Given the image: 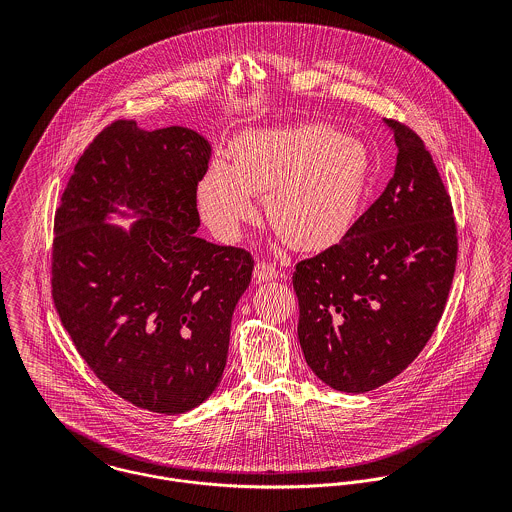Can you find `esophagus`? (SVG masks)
I'll return each mask as SVG.
<instances>
[{
	"label": "esophagus",
	"instance_id": "esophagus-1",
	"mask_svg": "<svg viewBox=\"0 0 512 512\" xmlns=\"http://www.w3.org/2000/svg\"><path fill=\"white\" fill-rule=\"evenodd\" d=\"M254 278H256V282H272V280L280 278V270L274 264L258 262L254 266Z\"/></svg>",
	"mask_w": 512,
	"mask_h": 512
}]
</instances>
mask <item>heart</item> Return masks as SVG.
Listing matches in <instances>:
<instances>
[{"instance_id": "heart-1", "label": "heart", "mask_w": 512, "mask_h": 512, "mask_svg": "<svg viewBox=\"0 0 512 512\" xmlns=\"http://www.w3.org/2000/svg\"><path fill=\"white\" fill-rule=\"evenodd\" d=\"M365 147L327 124L254 130L230 146L199 185L203 220L220 238H234L264 195L272 228L297 250L337 244L355 224L370 187Z\"/></svg>"}]
</instances>
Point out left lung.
Masks as SVG:
<instances>
[{
    "label": "left lung",
    "instance_id": "8db88e82",
    "mask_svg": "<svg viewBox=\"0 0 512 512\" xmlns=\"http://www.w3.org/2000/svg\"><path fill=\"white\" fill-rule=\"evenodd\" d=\"M394 175L343 240L293 272L303 357L327 386L361 394L410 365L438 327L457 262L451 199L416 132L384 120Z\"/></svg>",
    "mask_w": 512,
    "mask_h": 512
}]
</instances>
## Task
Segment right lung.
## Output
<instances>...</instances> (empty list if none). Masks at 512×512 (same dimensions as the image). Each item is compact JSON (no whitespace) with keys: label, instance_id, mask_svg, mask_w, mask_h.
Returning <instances> with one entry per match:
<instances>
[{"label":"right lung","instance_id":"1","mask_svg":"<svg viewBox=\"0 0 512 512\" xmlns=\"http://www.w3.org/2000/svg\"><path fill=\"white\" fill-rule=\"evenodd\" d=\"M209 159L189 128L116 120L76 161L55 213L51 292L63 327L102 384L157 414L215 392L254 270L244 248L195 234ZM116 204L143 219L130 231L106 225Z\"/></svg>","mask_w":512,"mask_h":512}]
</instances>
